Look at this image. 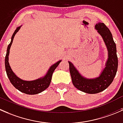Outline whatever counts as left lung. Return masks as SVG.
Segmentation results:
<instances>
[{
	"mask_svg": "<svg viewBox=\"0 0 123 123\" xmlns=\"http://www.w3.org/2000/svg\"><path fill=\"white\" fill-rule=\"evenodd\" d=\"M95 28L101 36L108 50V59L104 69L97 78H85L77 70L73 64L69 62L72 83L74 87L83 92L90 94L99 93L107 89L116 76L118 68L117 49L110 30L104 23L98 22Z\"/></svg>",
	"mask_w": 123,
	"mask_h": 123,
	"instance_id": "1",
	"label": "left lung"
}]
</instances>
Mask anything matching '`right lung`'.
<instances>
[{
  "label": "right lung",
  "mask_w": 123,
  "mask_h": 123,
  "mask_svg": "<svg viewBox=\"0 0 123 123\" xmlns=\"http://www.w3.org/2000/svg\"><path fill=\"white\" fill-rule=\"evenodd\" d=\"M21 26L22 25L16 28V30L13 32L12 38H11V43L7 46V51H6V57H5V69H6V73H7V77H8L10 82L15 88L21 91V92H23L26 94H37V93L42 92L49 86L51 80L53 72L56 69L57 67L59 66V63L61 62L62 60H59L54 63V64H53L52 66H51L46 74L44 76L38 78V79L34 80H24L18 78L15 74L14 72L12 71L11 66H10L9 63V55L10 49H11V45L13 42L15 34L18 32Z\"/></svg>",
  "instance_id": "1"
}]
</instances>
